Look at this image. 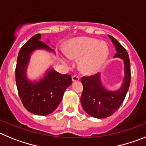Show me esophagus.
Wrapping results in <instances>:
<instances>
[{"instance_id": "obj_1", "label": "esophagus", "mask_w": 146, "mask_h": 146, "mask_svg": "<svg viewBox=\"0 0 146 146\" xmlns=\"http://www.w3.org/2000/svg\"><path fill=\"white\" fill-rule=\"evenodd\" d=\"M78 80H79V77L78 76H76V75H74V76H72V81L73 82H77Z\"/></svg>"}]
</instances>
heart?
<instances>
[{
	"label": "heart",
	"instance_id": "obj_1",
	"mask_svg": "<svg viewBox=\"0 0 146 146\" xmlns=\"http://www.w3.org/2000/svg\"><path fill=\"white\" fill-rule=\"evenodd\" d=\"M65 54L69 59L78 61V68L85 74H93L103 67L109 55L108 46L105 42L93 38L81 36L68 42ZM62 62L68 64L62 58Z\"/></svg>",
	"mask_w": 146,
	"mask_h": 146
}]
</instances>
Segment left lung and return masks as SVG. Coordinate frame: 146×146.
I'll return each mask as SVG.
<instances>
[{
  "label": "left lung",
  "mask_w": 146,
  "mask_h": 146,
  "mask_svg": "<svg viewBox=\"0 0 146 146\" xmlns=\"http://www.w3.org/2000/svg\"><path fill=\"white\" fill-rule=\"evenodd\" d=\"M109 37L117 51L114 58L123 60L125 76L121 87L115 91L108 90L102 85L100 73L82 77L81 82L83 84V92L81 103L84 110L96 118H105L117 111L125 99L131 82L130 61L127 51L113 36L109 35Z\"/></svg>",
  "instance_id": "left-lung-1"
}]
</instances>
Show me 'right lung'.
I'll return each instance as SVG.
<instances>
[{
  "label": "right lung",
  "mask_w": 146,
  "mask_h": 146,
  "mask_svg": "<svg viewBox=\"0 0 146 146\" xmlns=\"http://www.w3.org/2000/svg\"><path fill=\"white\" fill-rule=\"evenodd\" d=\"M40 39L41 35L37 34L20 48L15 69V79L24 107L35 115H47L57 108L65 90L71 85L72 78L70 75L61 74L54 69H50L38 82L28 79L26 70L31 53L37 49L54 52Z\"/></svg>",
  "instance_id": "add662e5"
}]
</instances>
